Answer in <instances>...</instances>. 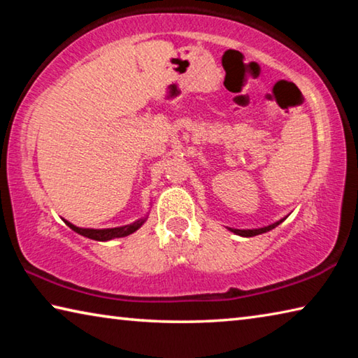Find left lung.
<instances>
[{"mask_svg": "<svg viewBox=\"0 0 358 358\" xmlns=\"http://www.w3.org/2000/svg\"><path fill=\"white\" fill-rule=\"evenodd\" d=\"M268 227H270V226H268Z\"/></svg>", "mask_w": 358, "mask_h": 358, "instance_id": "1", "label": "left lung"}]
</instances>
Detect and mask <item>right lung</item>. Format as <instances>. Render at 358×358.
Listing matches in <instances>:
<instances>
[{
	"label": "right lung",
	"mask_w": 358,
	"mask_h": 358,
	"mask_svg": "<svg viewBox=\"0 0 358 358\" xmlns=\"http://www.w3.org/2000/svg\"><path fill=\"white\" fill-rule=\"evenodd\" d=\"M121 231V229L120 230H117V232H112V230H110V232H108V230L107 229H104V230H96V240H110V238H113V237H117V235H118V237H120V235H124L123 232H122L121 234H118L117 232Z\"/></svg>",
	"instance_id": "1"
}]
</instances>
